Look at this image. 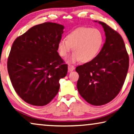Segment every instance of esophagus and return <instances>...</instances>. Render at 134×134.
I'll return each instance as SVG.
<instances>
[{
    "mask_svg": "<svg viewBox=\"0 0 134 134\" xmlns=\"http://www.w3.org/2000/svg\"><path fill=\"white\" fill-rule=\"evenodd\" d=\"M75 67L74 65H69L68 66V71L69 72H72V71H73L74 70Z\"/></svg>",
    "mask_w": 134,
    "mask_h": 134,
    "instance_id": "esophagus-1",
    "label": "esophagus"
}]
</instances>
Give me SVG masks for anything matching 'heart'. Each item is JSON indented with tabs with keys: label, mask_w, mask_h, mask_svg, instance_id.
<instances>
[{
	"label": "heart",
	"mask_w": 134,
	"mask_h": 134,
	"mask_svg": "<svg viewBox=\"0 0 134 134\" xmlns=\"http://www.w3.org/2000/svg\"><path fill=\"white\" fill-rule=\"evenodd\" d=\"M103 42V35L97 29L81 27L70 32L66 39L59 41L58 50L60 56L65 58L73 47L74 53L67 59V63H75L80 60L86 63L96 58Z\"/></svg>",
	"instance_id": "heart-1"
}]
</instances>
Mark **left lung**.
Listing matches in <instances>:
<instances>
[{"label":"left lung","instance_id":"obj_1","mask_svg":"<svg viewBox=\"0 0 134 134\" xmlns=\"http://www.w3.org/2000/svg\"><path fill=\"white\" fill-rule=\"evenodd\" d=\"M98 23L104 30L105 42L95 59L75 69L79 74L78 92L87 102L96 106L110 102L119 94L129 64V56L120 34L105 23Z\"/></svg>","mask_w":134,"mask_h":134}]
</instances>
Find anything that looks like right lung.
Segmentation results:
<instances>
[{"label": "right lung", "instance_id": "right-lung-1", "mask_svg": "<svg viewBox=\"0 0 134 134\" xmlns=\"http://www.w3.org/2000/svg\"><path fill=\"white\" fill-rule=\"evenodd\" d=\"M64 27L54 23L36 25L12 44L7 69L13 88L26 102L44 106L57 95L60 78L67 74L58 53Z\"/></svg>", "mask_w": 134, "mask_h": 134}]
</instances>
